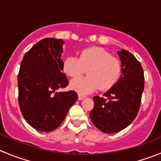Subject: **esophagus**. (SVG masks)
I'll return each mask as SVG.
<instances>
[{
    "instance_id": "obj_1",
    "label": "esophagus",
    "mask_w": 161,
    "mask_h": 161,
    "mask_svg": "<svg viewBox=\"0 0 161 161\" xmlns=\"http://www.w3.org/2000/svg\"><path fill=\"white\" fill-rule=\"evenodd\" d=\"M85 97V96L83 95H81V94H79V100H82V99Z\"/></svg>"
}]
</instances>
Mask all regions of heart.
<instances>
[{
  "mask_svg": "<svg viewBox=\"0 0 161 161\" xmlns=\"http://www.w3.org/2000/svg\"><path fill=\"white\" fill-rule=\"evenodd\" d=\"M63 70L70 77H76L87 70V76L78 77L70 82V87L80 94H87L99 87L102 91L112 88L121 74V64L102 47L82 50L79 57L69 55L63 64Z\"/></svg>",
  "mask_w": 161,
  "mask_h": 161,
  "instance_id": "heart-1",
  "label": "heart"
}]
</instances>
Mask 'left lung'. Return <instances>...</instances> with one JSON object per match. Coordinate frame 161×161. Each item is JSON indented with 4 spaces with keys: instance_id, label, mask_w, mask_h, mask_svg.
I'll return each mask as SVG.
<instances>
[{
    "instance_id": "obj_1",
    "label": "left lung",
    "mask_w": 161,
    "mask_h": 161,
    "mask_svg": "<svg viewBox=\"0 0 161 161\" xmlns=\"http://www.w3.org/2000/svg\"><path fill=\"white\" fill-rule=\"evenodd\" d=\"M118 54L121 61V79L104 97L94 96L90 113L94 125L106 133H117L131 124L139 111L145 87L141 63L125 49Z\"/></svg>"
}]
</instances>
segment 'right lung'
Instances as JSON below:
<instances>
[{
	"label": "right lung",
	"mask_w": 161,
	"mask_h": 161,
	"mask_svg": "<svg viewBox=\"0 0 161 161\" xmlns=\"http://www.w3.org/2000/svg\"><path fill=\"white\" fill-rule=\"evenodd\" d=\"M62 40L45 38L25 53L18 74V101L27 122L36 130L58 128L77 101L75 91L56 92L68 85L63 73Z\"/></svg>",
	"instance_id": "right-lung-1"
}]
</instances>
